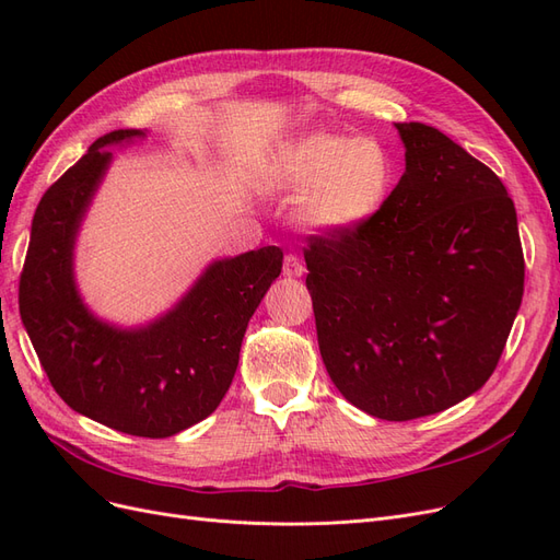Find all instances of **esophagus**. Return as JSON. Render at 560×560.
<instances>
[{
  "label": "esophagus",
  "instance_id": "1",
  "mask_svg": "<svg viewBox=\"0 0 560 560\" xmlns=\"http://www.w3.org/2000/svg\"><path fill=\"white\" fill-rule=\"evenodd\" d=\"M303 270H306V266H303V261L299 257H294V254H287L284 257V264H282V273L287 278H301Z\"/></svg>",
  "mask_w": 560,
  "mask_h": 560
}]
</instances>
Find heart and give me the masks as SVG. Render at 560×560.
Instances as JSON below:
<instances>
[{
	"label": "heart",
	"mask_w": 560,
	"mask_h": 560,
	"mask_svg": "<svg viewBox=\"0 0 560 560\" xmlns=\"http://www.w3.org/2000/svg\"><path fill=\"white\" fill-rule=\"evenodd\" d=\"M395 175V159L381 140L313 130L278 151L268 167V184L303 194L296 208L303 229L346 235L383 210Z\"/></svg>",
	"instance_id": "obj_1"
}]
</instances>
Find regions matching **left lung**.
<instances>
[{
    "instance_id": "8db88e82",
    "label": "left lung",
    "mask_w": 560,
    "mask_h": 560,
    "mask_svg": "<svg viewBox=\"0 0 560 560\" xmlns=\"http://www.w3.org/2000/svg\"><path fill=\"white\" fill-rule=\"evenodd\" d=\"M404 175L383 210L303 252L334 385L383 420L448 409L493 374L523 296L514 200L442 130L395 124Z\"/></svg>"
}]
</instances>
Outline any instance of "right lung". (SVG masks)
I'll return each mask as SVG.
<instances>
[{
  "label": "right lung",
  "mask_w": 560,
  "mask_h": 560,
  "mask_svg": "<svg viewBox=\"0 0 560 560\" xmlns=\"http://www.w3.org/2000/svg\"><path fill=\"white\" fill-rule=\"evenodd\" d=\"M149 130H114L91 144L39 200L21 276V317L50 385L77 413L112 430L163 439L208 418L235 376L247 322L282 268L280 247L206 266L184 296L147 325L121 327L83 301L74 249L114 161L112 147Z\"/></svg>",
  "instance_id": "add662e5"
}]
</instances>
